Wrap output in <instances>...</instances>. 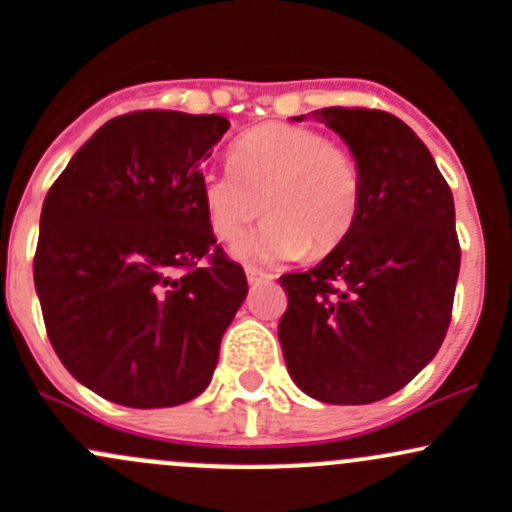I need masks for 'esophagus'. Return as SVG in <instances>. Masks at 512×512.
Wrapping results in <instances>:
<instances>
[{"instance_id":"34e87169","label":"esophagus","mask_w":512,"mask_h":512,"mask_svg":"<svg viewBox=\"0 0 512 512\" xmlns=\"http://www.w3.org/2000/svg\"><path fill=\"white\" fill-rule=\"evenodd\" d=\"M245 274H247V282H250V287H260V284L270 282V279H272L270 274H265V272L255 270V267H247Z\"/></svg>"}]
</instances>
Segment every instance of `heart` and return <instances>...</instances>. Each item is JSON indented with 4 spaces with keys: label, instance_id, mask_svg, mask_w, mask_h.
Returning a JSON list of instances; mask_svg holds the SVG:
<instances>
[{
    "label": "heart",
    "instance_id": "obj_1",
    "mask_svg": "<svg viewBox=\"0 0 512 512\" xmlns=\"http://www.w3.org/2000/svg\"><path fill=\"white\" fill-rule=\"evenodd\" d=\"M201 198L220 240L238 238L262 208L270 213L235 250L242 260L324 257L358 220L360 169L316 129L272 122L235 139L230 166L201 176Z\"/></svg>",
    "mask_w": 512,
    "mask_h": 512
}]
</instances>
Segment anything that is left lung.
I'll use <instances>...</instances> for the list:
<instances>
[{
    "instance_id": "1",
    "label": "left lung",
    "mask_w": 512,
    "mask_h": 512,
    "mask_svg": "<svg viewBox=\"0 0 512 512\" xmlns=\"http://www.w3.org/2000/svg\"><path fill=\"white\" fill-rule=\"evenodd\" d=\"M311 115L351 149L360 213L319 265L279 279L289 306L277 336L301 392L368 405L402 390L444 341L461 267L454 196L422 139L390 112Z\"/></svg>"
}]
</instances>
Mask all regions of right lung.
Returning a JSON list of instances; mask_svg holds the SVG:
<instances>
[{
	"mask_svg": "<svg viewBox=\"0 0 512 512\" xmlns=\"http://www.w3.org/2000/svg\"><path fill=\"white\" fill-rule=\"evenodd\" d=\"M228 127L220 115L171 110L115 117L43 201L34 284L48 338L105 400L174 407L211 383L247 297L201 198L203 161ZM203 256L209 265L196 268Z\"/></svg>",
	"mask_w": 512,
	"mask_h": 512,
	"instance_id": "1",
	"label": "right lung"
}]
</instances>
